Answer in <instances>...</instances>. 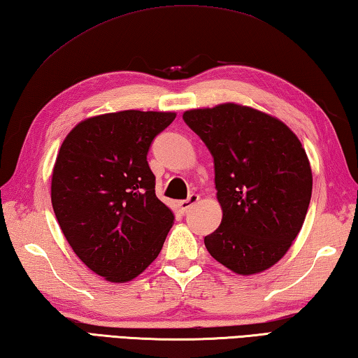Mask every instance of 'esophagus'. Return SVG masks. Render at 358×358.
<instances>
[{"mask_svg":"<svg viewBox=\"0 0 358 358\" xmlns=\"http://www.w3.org/2000/svg\"><path fill=\"white\" fill-rule=\"evenodd\" d=\"M198 199H199L198 195H190L189 199H182V201H179L178 203V208H179L180 212H187V210L192 208L193 204L198 203Z\"/></svg>","mask_w":358,"mask_h":358,"instance_id":"34e87169","label":"esophagus"}]
</instances>
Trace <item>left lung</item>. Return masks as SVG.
Here are the masks:
<instances>
[{
    "mask_svg": "<svg viewBox=\"0 0 358 358\" xmlns=\"http://www.w3.org/2000/svg\"><path fill=\"white\" fill-rule=\"evenodd\" d=\"M214 157L222 223L204 237L212 258L237 275L271 268L291 248L308 212L313 174L297 135L252 106L233 102L184 111Z\"/></svg>",
    "mask_w": 358,
    "mask_h": 358,
    "instance_id": "8db88e82",
    "label": "left lung"
}]
</instances>
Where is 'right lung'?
I'll return each instance as SVG.
<instances>
[{"mask_svg": "<svg viewBox=\"0 0 358 358\" xmlns=\"http://www.w3.org/2000/svg\"><path fill=\"white\" fill-rule=\"evenodd\" d=\"M173 111L124 110L87 117L69 131L52 173V204L73 253L94 273L125 283L149 267L174 214L155 196L150 143Z\"/></svg>", "mask_w": 358, "mask_h": 358, "instance_id": "1", "label": "right lung"}]
</instances>
